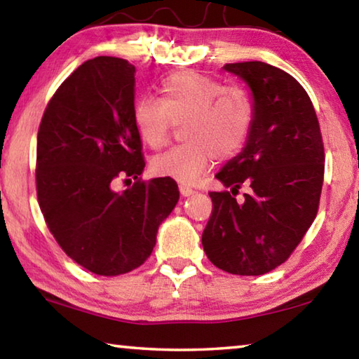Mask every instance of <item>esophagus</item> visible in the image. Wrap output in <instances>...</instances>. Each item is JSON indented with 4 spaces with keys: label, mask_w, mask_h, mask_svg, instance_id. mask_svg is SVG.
I'll return each mask as SVG.
<instances>
[{
    "label": "esophagus",
    "mask_w": 359,
    "mask_h": 359,
    "mask_svg": "<svg viewBox=\"0 0 359 359\" xmlns=\"http://www.w3.org/2000/svg\"><path fill=\"white\" fill-rule=\"evenodd\" d=\"M179 190H180V194H182V196H191V194L194 193L193 188L187 187V185H180V187H179Z\"/></svg>",
    "instance_id": "esophagus-1"
}]
</instances>
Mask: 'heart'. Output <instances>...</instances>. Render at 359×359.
<instances>
[{"label":"heart","instance_id":"b5f03b06","mask_svg":"<svg viewBox=\"0 0 359 359\" xmlns=\"http://www.w3.org/2000/svg\"><path fill=\"white\" fill-rule=\"evenodd\" d=\"M255 106L247 90L224 85L201 72L184 71L163 79L158 100L141 98L133 121L150 149L168 142L180 125L184 142L155 156L151 172L184 184H196L214 158L226 161L244 149L253 128Z\"/></svg>","mask_w":359,"mask_h":359}]
</instances>
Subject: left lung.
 <instances>
[{
	"label": "left lung",
	"instance_id": "1",
	"mask_svg": "<svg viewBox=\"0 0 359 359\" xmlns=\"http://www.w3.org/2000/svg\"><path fill=\"white\" fill-rule=\"evenodd\" d=\"M252 92L253 128L241 154L215 177L231 191H210L214 204L203 233L218 269L266 274L288 259L317 217L325 149L317 114L302 85L263 62L229 63ZM245 184L243 201L233 196Z\"/></svg>",
	"mask_w": 359,
	"mask_h": 359
}]
</instances>
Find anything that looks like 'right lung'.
Here are the masks:
<instances>
[{
  "mask_svg": "<svg viewBox=\"0 0 359 359\" xmlns=\"http://www.w3.org/2000/svg\"><path fill=\"white\" fill-rule=\"evenodd\" d=\"M135 74L123 58L87 60L48 101L38 131L42 215L65 253L96 276L141 266L179 201L172 179H139L145 161L133 121ZM117 178L137 182L120 194Z\"/></svg>",
  "mask_w": 359,
  "mask_h": 359,
  "instance_id": "1",
  "label": "right lung"
}]
</instances>
